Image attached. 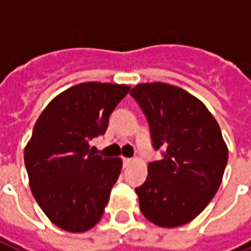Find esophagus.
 I'll return each mask as SVG.
<instances>
[{
	"label": "esophagus",
	"instance_id": "obj_1",
	"mask_svg": "<svg viewBox=\"0 0 251 251\" xmlns=\"http://www.w3.org/2000/svg\"><path fill=\"white\" fill-rule=\"evenodd\" d=\"M122 161H124V168H127V167H129V165L131 164V158L124 157L122 158Z\"/></svg>",
	"mask_w": 251,
	"mask_h": 251
}]
</instances>
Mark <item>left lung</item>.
Segmentation results:
<instances>
[{"label":"left lung","instance_id":"obj_1","mask_svg":"<svg viewBox=\"0 0 251 251\" xmlns=\"http://www.w3.org/2000/svg\"><path fill=\"white\" fill-rule=\"evenodd\" d=\"M149 124L154 151L163 158L148 165L137 187L142 215L160 227L188 223L204 210L222 183L228 151L208 109L185 90L142 83L130 91Z\"/></svg>","mask_w":251,"mask_h":251}]
</instances>
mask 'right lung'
Masks as SVG:
<instances>
[{
	"mask_svg": "<svg viewBox=\"0 0 251 251\" xmlns=\"http://www.w3.org/2000/svg\"><path fill=\"white\" fill-rule=\"evenodd\" d=\"M130 87L88 82L52 99L35 124L24 161L36 201L50 221L70 232L90 230L103 215L122 160L90 152Z\"/></svg>",
	"mask_w": 251,
	"mask_h": 251,
	"instance_id": "obj_1",
	"label": "right lung"
}]
</instances>
